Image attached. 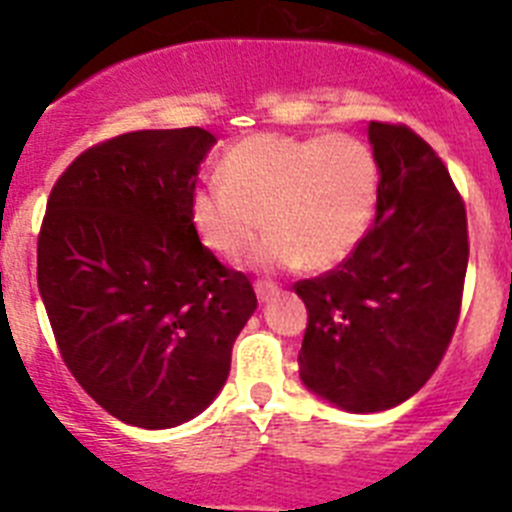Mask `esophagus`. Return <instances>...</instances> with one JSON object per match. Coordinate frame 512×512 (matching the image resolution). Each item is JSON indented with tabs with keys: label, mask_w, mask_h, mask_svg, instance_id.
<instances>
[{
	"label": "esophagus",
	"mask_w": 512,
	"mask_h": 512,
	"mask_svg": "<svg viewBox=\"0 0 512 512\" xmlns=\"http://www.w3.org/2000/svg\"><path fill=\"white\" fill-rule=\"evenodd\" d=\"M253 289H256V297H259V302H269L271 297L277 295V284H271V282H256L253 284Z\"/></svg>",
	"instance_id": "1"
}]
</instances>
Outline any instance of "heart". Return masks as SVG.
Instances as JSON below:
<instances>
[{"label": "heart", "mask_w": 512, "mask_h": 512, "mask_svg": "<svg viewBox=\"0 0 512 512\" xmlns=\"http://www.w3.org/2000/svg\"><path fill=\"white\" fill-rule=\"evenodd\" d=\"M379 171L372 148L348 133H259L235 143L220 161V182L202 184L189 200L200 241L223 259L253 248L264 271L330 269L346 261L372 228Z\"/></svg>", "instance_id": "1"}]
</instances>
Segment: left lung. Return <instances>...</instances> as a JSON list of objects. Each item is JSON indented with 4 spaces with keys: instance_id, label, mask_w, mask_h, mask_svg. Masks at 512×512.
Segmentation results:
<instances>
[{
    "instance_id": "8db88e82",
    "label": "left lung",
    "mask_w": 512,
    "mask_h": 512,
    "mask_svg": "<svg viewBox=\"0 0 512 512\" xmlns=\"http://www.w3.org/2000/svg\"><path fill=\"white\" fill-rule=\"evenodd\" d=\"M379 166L377 217L336 269L302 279L307 307L300 377L348 413L390 410L441 364L456 323L469 261L467 210L418 133L369 122Z\"/></svg>"
}]
</instances>
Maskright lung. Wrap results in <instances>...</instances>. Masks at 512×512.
<instances>
[{
	"mask_svg": "<svg viewBox=\"0 0 512 512\" xmlns=\"http://www.w3.org/2000/svg\"><path fill=\"white\" fill-rule=\"evenodd\" d=\"M212 143L202 128L97 143L58 176L40 225L38 289L63 364L107 413L148 431L215 400L259 305L189 217Z\"/></svg>",
	"mask_w": 512,
	"mask_h": 512,
	"instance_id": "obj_1",
	"label": "right lung"
}]
</instances>
